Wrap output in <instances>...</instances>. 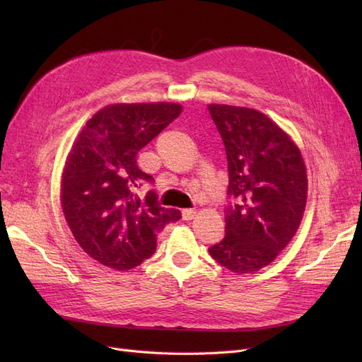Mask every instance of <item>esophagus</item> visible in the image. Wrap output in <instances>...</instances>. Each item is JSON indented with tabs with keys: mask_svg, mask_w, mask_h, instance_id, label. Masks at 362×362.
I'll list each match as a JSON object with an SVG mask.
<instances>
[{
	"mask_svg": "<svg viewBox=\"0 0 362 362\" xmlns=\"http://www.w3.org/2000/svg\"><path fill=\"white\" fill-rule=\"evenodd\" d=\"M181 214L184 221H192V218L196 216V211L192 210V208H185V210L181 211Z\"/></svg>",
	"mask_w": 362,
	"mask_h": 362,
	"instance_id": "obj_1",
	"label": "esophagus"
}]
</instances>
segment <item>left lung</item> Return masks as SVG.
Here are the masks:
<instances>
[{
    "mask_svg": "<svg viewBox=\"0 0 362 362\" xmlns=\"http://www.w3.org/2000/svg\"><path fill=\"white\" fill-rule=\"evenodd\" d=\"M228 161L225 237L208 249L234 273L257 272L278 257L300 225L308 192L299 148L257 110L208 105Z\"/></svg>",
    "mask_w": 362,
    "mask_h": 362,
    "instance_id": "1",
    "label": "left lung"
}]
</instances>
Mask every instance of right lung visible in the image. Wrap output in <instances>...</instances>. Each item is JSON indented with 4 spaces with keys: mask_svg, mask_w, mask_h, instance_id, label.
I'll list each match as a JSON object with an SVG mask.
<instances>
[{
    "mask_svg": "<svg viewBox=\"0 0 362 362\" xmlns=\"http://www.w3.org/2000/svg\"><path fill=\"white\" fill-rule=\"evenodd\" d=\"M181 110L170 103L108 105L75 140L62 178L63 213L86 254L107 267H137L156 252L157 234L181 218L156 190L139 194L154 178L137 166L139 151Z\"/></svg>",
    "mask_w": 362,
    "mask_h": 362,
    "instance_id": "1",
    "label": "right lung"
}]
</instances>
